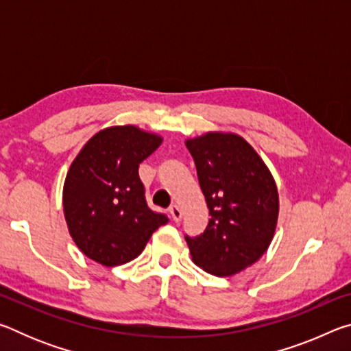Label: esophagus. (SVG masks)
<instances>
[{"mask_svg": "<svg viewBox=\"0 0 351 351\" xmlns=\"http://www.w3.org/2000/svg\"><path fill=\"white\" fill-rule=\"evenodd\" d=\"M170 215H171V218H173V221H181V218H182V212H181V209L180 207H178L176 204H173V206H170Z\"/></svg>", "mask_w": 351, "mask_h": 351, "instance_id": "esophagus-1", "label": "esophagus"}]
</instances>
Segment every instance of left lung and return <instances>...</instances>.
Instances as JSON below:
<instances>
[{"mask_svg": "<svg viewBox=\"0 0 351 351\" xmlns=\"http://www.w3.org/2000/svg\"><path fill=\"white\" fill-rule=\"evenodd\" d=\"M186 145L210 215L203 234L186 235L190 254L209 274L234 276L254 265L274 237L278 217L274 178L239 134L207 133Z\"/></svg>", "mask_w": 351, "mask_h": 351, "instance_id": "8db88e82", "label": "left lung"}]
</instances>
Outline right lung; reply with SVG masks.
Segmentation results:
<instances>
[{"mask_svg":"<svg viewBox=\"0 0 351 351\" xmlns=\"http://www.w3.org/2000/svg\"><path fill=\"white\" fill-rule=\"evenodd\" d=\"M162 138L133 125L105 128L86 142L63 186L69 234L80 251L104 266H119L144 251L165 213L152 210L139 164Z\"/></svg>","mask_w":351,"mask_h":351,"instance_id":"add662e5","label":"right lung"}]
</instances>
